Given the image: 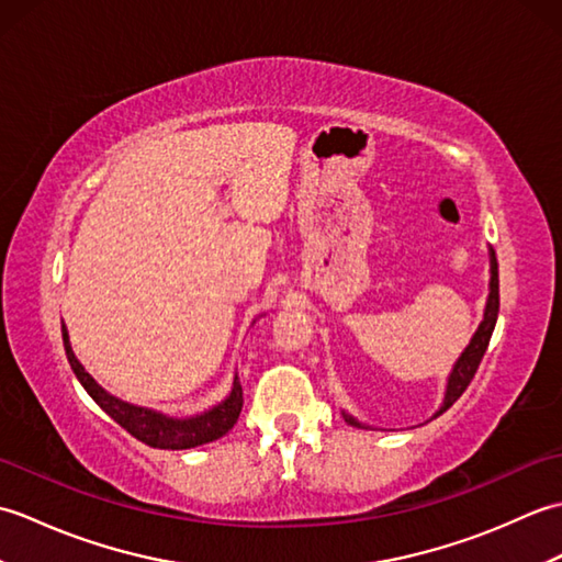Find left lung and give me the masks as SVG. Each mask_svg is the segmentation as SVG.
<instances>
[{
	"mask_svg": "<svg viewBox=\"0 0 562 562\" xmlns=\"http://www.w3.org/2000/svg\"><path fill=\"white\" fill-rule=\"evenodd\" d=\"M487 256H491V284H487V302H485V312H483V321L475 328L471 342L465 345L463 352L459 355V360L453 362L451 372L447 376V389H445V398H441V405L435 411L432 417L441 415L447 408H451L453 401H457L461 393L465 391V386L471 384V379L475 374V369H479L483 355L487 350V342H491V336L495 330L497 324V312H499V280H497V258H495V250L491 248L487 250ZM342 420L352 425V427H360V429H369V425L357 420L355 415H350L348 411H340Z\"/></svg>",
	"mask_w": 562,
	"mask_h": 562,
	"instance_id": "1",
	"label": "left lung"
}]
</instances>
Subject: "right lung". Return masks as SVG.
<instances>
[{
	"instance_id": "right-lung-1",
	"label": "right lung",
	"mask_w": 562,
	"mask_h": 562,
	"mask_svg": "<svg viewBox=\"0 0 562 562\" xmlns=\"http://www.w3.org/2000/svg\"><path fill=\"white\" fill-rule=\"evenodd\" d=\"M63 342H65V352H67L71 372H75V376L79 379V384L87 389L89 396L101 405V411L109 413L113 420L121 427H125L135 439L145 441V445L154 449H193L200 445H207V441H214L229 432L238 420V413L244 408L241 381H238L236 374H234L229 396L198 415L171 417L159 411L142 408V405L111 396L109 391L97 384V379L83 369V364L77 360L75 350H71L65 321H63Z\"/></svg>"
}]
</instances>
